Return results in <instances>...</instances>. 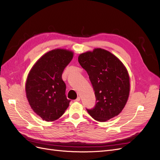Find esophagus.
Segmentation results:
<instances>
[{"mask_svg":"<svg viewBox=\"0 0 160 160\" xmlns=\"http://www.w3.org/2000/svg\"><path fill=\"white\" fill-rule=\"evenodd\" d=\"M80 101V98L79 97H77V98H76V99L74 100V101Z\"/></svg>","mask_w":160,"mask_h":160,"instance_id":"obj_1","label":"esophagus"}]
</instances>
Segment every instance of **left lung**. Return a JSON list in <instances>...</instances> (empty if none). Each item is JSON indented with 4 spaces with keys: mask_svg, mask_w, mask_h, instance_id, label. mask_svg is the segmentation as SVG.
I'll list each match as a JSON object with an SVG mask.
<instances>
[{
    "mask_svg": "<svg viewBox=\"0 0 160 160\" xmlns=\"http://www.w3.org/2000/svg\"><path fill=\"white\" fill-rule=\"evenodd\" d=\"M78 61L88 72L96 98L95 107L87 109L95 120L105 122L118 115L126 104L130 81L126 67L109 51L96 48L79 55Z\"/></svg>",
    "mask_w": 160,
    "mask_h": 160,
    "instance_id": "8db88e82",
    "label": "left lung"
}]
</instances>
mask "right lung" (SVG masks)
<instances>
[{"label":"right lung","mask_w":160,"mask_h":160,"mask_svg":"<svg viewBox=\"0 0 160 160\" xmlns=\"http://www.w3.org/2000/svg\"><path fill=\"white\" fill-rule=\"evenodd\" d=\"M73 52L55 49L38 59L28 72L25 91L31 109L46 122L59 119L69 107L66 85L62 79L64 69L73 57Z\"/></svg>","instance_id":"1"}]
</instances>
